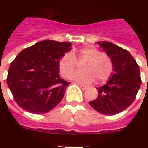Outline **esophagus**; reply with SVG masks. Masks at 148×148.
I'll use <instances>...</instances> for the list:
<instances>
[{
  "label": "esophagus",
  "mask_w": 148,
  "mask_h": 148,
  "mask_svg": "<svg viewBox=\"0 0 148 148\" xmlns=\"http://www.w3.org/2000/svg\"><path fill=\"white\" fill-rule=\"evenodd\" d=\"M80 87L82 90H86V89H88V87L85 85H83V84H80Z\"/></svg>",
  "instance_id": "1"
}]
</instances>
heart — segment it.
<instances>
[{"mask_svg":"<svg viewBox=\"0 0 148 148\" xmlns=\"http://www.w3.org/2000/svg\"><path fill=\"white\" fill-rule=\"evenodd\" d=\"M77 60H84L81 69L71 76V79L81 83L90 84L94 78L97 81H104L110 78L114 71V63L108 53L101 52L94 47H86L75 51L64 53L58 61L60 75L69 78L77 67Z\"/></svg>","mask_w":148,"mask_h":148,"instance_id":"obj_1","label":"heart"}]
</instances>
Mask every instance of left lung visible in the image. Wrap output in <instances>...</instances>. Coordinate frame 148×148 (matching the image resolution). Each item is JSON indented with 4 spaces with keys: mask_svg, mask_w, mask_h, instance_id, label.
I'll list each match as a JSON object with an SVG mask.
<instances>
[{
    "mask_svg": "<svg viewBox=\"0 0 148 148\" xmlns=\"http://www.w3.org/2000/svg\"><path fill=\"white\" fill-rule=\"evenodd\" d=\"M97 44L112 59L114 73L104 85L97 88V97L89 104L103 114H117L135 100L141 84L139 66L127 50L108 41Z\"/></svg>",
    "mask_w": 148,
    "mask_h": 148,
    "instance_id": "obj_1",
    "label": "left lung"
}]
</instances>
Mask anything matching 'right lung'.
I'll use <instances>...</instances> for the list:
<instances>
[{
    "label": "right lung",
    "instance_id": "add662e5",
    "mask_svg": "<svg viewBox=\"0 0 148 148\" xmlns=\"http://www.w3.org/2000/svg\"><path fill=\"white\" fill-rule=\"evenodd\" d=\"M71 46L69 42L43 40L21 51L10 63L7 84L23 110L41 114L61 101L70 82L60 78L58 61Z\"/></svg>",
    "mask_w": 148,
    "mask_h": 148
}]
</instances>
